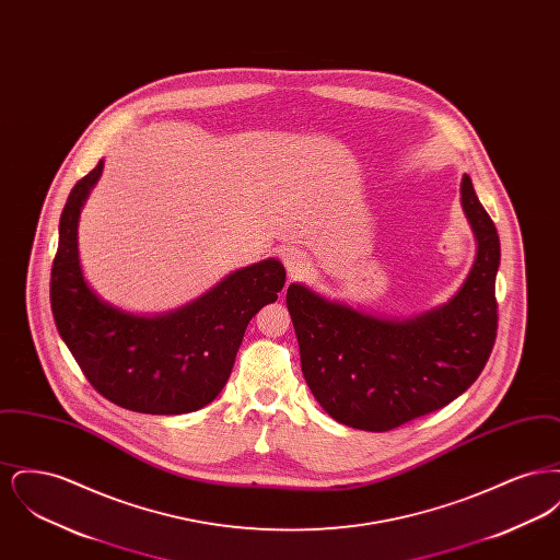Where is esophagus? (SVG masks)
I'll return each mask as SVG.
<instances>
[{
	"label": "esophagus",
	"instance_id": "esophagus-1",
	"mask_svg": "<svg viewBox=\"0 0 560 560\" xmlns=\"http://www.w3.org/2000/svg\"><path fill=\"white\" fill-rule=\"evenodd\" d=\"M281 260H283V265L288 268V275H290L292 279L304 277V275L308 272V268H311V262H308L306 254L300 252V249H295V247L281 249Z\"/></svg>",
	"mask_w": 560,
	"mask_h": 560
}]
</instances>
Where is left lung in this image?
I'll list each match as a JSON object with an SVG mask.
<instances>
[{
  "instance_id": "1",
  "label": "left lung",
  "mask_w": 560,
  "mask_h": 560,
  "mask_svg": "<svg viewBox=\"0 0 560 560\" xmlns=\"http://www.w3.org/2000/svg\"><path fill=\"white\" fill-rule=\"evenodd\" d=\"M459 195L477 256L445 304L399 319L329 300L304 283L288 288L302 373L336 422L393 430L457 399L482 372L498 331L500 237L468 174Z\"/></svg>"
}]
</instances>
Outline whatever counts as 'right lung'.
I'll return each instance as SVG.
<instances>
[{"mask_svg":"<svg viewBox=\"0 0 560 560\" xmlns=\"http://www.w3.org/2000/svg\"><path fill=\"white\" fill-rule=\"evenodd\" d=\"M105 161L73 187L58 224L50 279L54 320L81 372L105 399L138 413L180 416L210 405L233 372L252 317L285 285L277 258L233 270L185 306L138 315L90 288L80 260L83 203Z\"/></svg>","mask_w":560,"mask_h":560,"instance_id":"1","label":"right lung"}]
</instances>
